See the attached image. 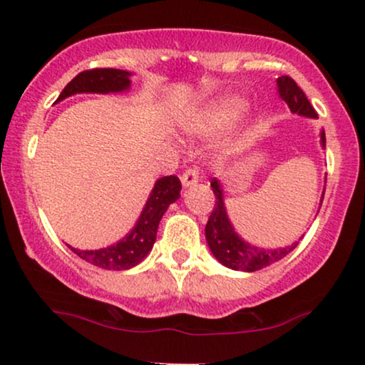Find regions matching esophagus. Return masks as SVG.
I'll list each match as a JSON object with an SVG mask.
<instances>
[{"instance_id": "esophagus-1", "label": "esophagus", "mask_w": 365, "mask_h": 365, "mask_svg": "<svg viewBox=\"0 0 365 365\" xmlns=\"http://www.w3.org/2000/svg\"><path fill=\"white\" fill-rule=\"evenodd\" d=\"M197 181H199V171H197V169L191 168V169H186V171L182 173L181 182H182L184 187L194 186V184H196Z\"/></svg>"}]
</instances>
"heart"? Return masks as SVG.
I'll return each mask as SVG.
<instances>
[{
  "label": "heart",
  "instance_id": "obj_1",
  "mask_svg": "<svg viewBox=\"0 0 365 365\" xmlns=\"http://www.w3.org/2000/svg\"><path fill=\"white\" fill-rule=\"evenodd\" d=\"M244 108H246V101L239 96H221L194 114L189 121V129L196 133L217 131L236 121Z\"/></svg>",
  "mask_w": 365,
  "mask_h": 365
}]
</instances>
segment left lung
<instances>
[{"label":"left lung","instance_id":"obj_1","mask_svg":"<svg viewBox=\"0 0 365 365\" xmlns=\"http://www.w3.org/2000/svg\"><path fill=\"white\" fill-rule=\"evenodd\" d=\"M277 91L279 98H281L284 103H287V106L292 113H297L306 118H317V113L314 111L307 96L304 94L302 89L297 86L292 78L279 76ZM321 144L322 148H326V133L324 131L321 133ZM211 187L214 196H216V204H214V209L206 224V239L214 257H216L222 266L234 269V271L254 272L259 271V269L271 266L274 262L281 261V259L286 257L292 249H296L299 242H294L292 246H286L281 249H262L257 246H251L249 242H244L242 239L237 236L236 231H234L231 221H229L226 206H224L221 184H219L216 178L211 181Z\"/></svg>","mask_w":365,"mask_h":365}]
</instances>
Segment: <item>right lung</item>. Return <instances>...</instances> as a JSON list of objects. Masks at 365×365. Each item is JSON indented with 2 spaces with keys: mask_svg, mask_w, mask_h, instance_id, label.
<instances>
[{
  "mask_svg": "<svg viewBox=\"0 0 365 365\" xmlns=\"http://www.w3.org/2000/svg\"><path fill=\"white\" fill-rule=\"evenodd\" d=\"M129 76H131V73L124 71V69H88V71L79 73L76 78H73L66 84L56 103L73 96V94L81 93L108 94L126 91L131 86ZM179 192H181V181H179L178 176H164L158 179L136 226L121 241L109 247L94 249V251H81V249H74L71 246L68 247L83 261L93 264L96 267L109 269V271H124V269L138 266L153 249V244L156 241L159 221H161L169 204L178 201Z\"/></svg>",
  "mask_w": 365,
  "mask_h": 365,
  "instance_id": "obj_1",
  "label": "right lung"
}]
</instances>
